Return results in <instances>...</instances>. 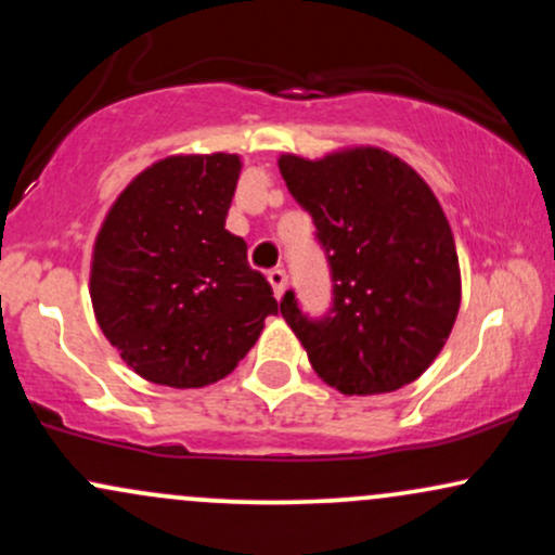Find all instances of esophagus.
<instances>
[{"mask_svg": "<svg viewBox=\"0 0 555 555\" xmlns=\"http://www.w3.org/2000/svg\"><path fill=\"white\" fill-rule=\"evenodd\" d=\"M269 282L273 286V295L282 297L284 295V286H286V271L284 269H271L269 271Z\"/></svg>", "mask_w": 555, "mask_h": 555, "instance_id": "34e87169", "label": "esophagus"}]
</instances>
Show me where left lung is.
Instances as JSON below:
<instances>
[{
    "label": "left lung",
    "mask_w": 555,
    "mask_h": 555,
    "mask_svg": "<svg viewBox=\"0 0 555 555\" xmlns=\"http://www.w3.org/2000/svg\"><path fill=\"white\" fill-rule=\"evenodd\" d=\"M279 171L313 216L331 271L328 313L299 310L295 289L279 302L313 371L349 397L412 384L443 349L462 299L454 234L433 190L380 149L318 162L286 154Z\"/></svg>",
    "instance_id": "obj_1"
}]
</instances>
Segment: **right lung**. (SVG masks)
<instances>
[{
  "mask_svg": "<svg viewBox=\"0 0 555 555\" xmlns=\"http://www.w3.org/2000/svg\"><path fill=\"white\" fill-rule=\"evenodd\" d=\"M240 156H169L117 197L93 247L95 321L151 384L201 388L237 367L279 313L224 221Z\"/></svg>",
  "mask_w": 555,
  "mask_h": 555,
  "instance_id": "right-lung-1",
  "label": "right lung"
}]
</instances>
